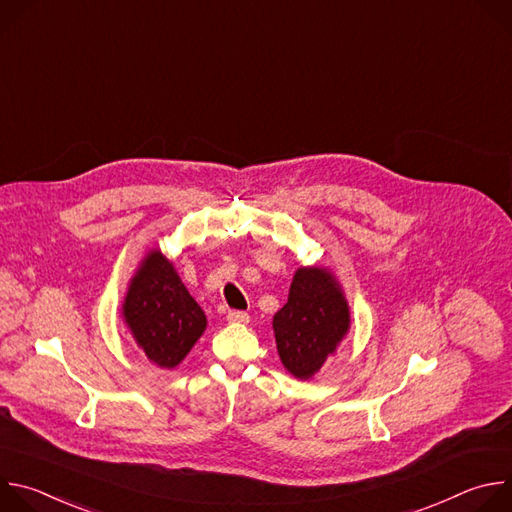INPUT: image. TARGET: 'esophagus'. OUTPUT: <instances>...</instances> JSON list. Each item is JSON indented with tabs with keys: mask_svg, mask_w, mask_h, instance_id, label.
I'll list each match as a JSON object with an SVG mask.
<instances>
[{
	"mask_svg": "<svg viewBox=\"0 0 512 512\" xmlns=\"http://www.w3.org/2000/svg\"><path fill=\"white\" fill-rule=\"evenodd\" d=\"M227 320H229V322H235V324H245V322H249V314H247V312H241V310H231V312L227 314Z\"/></svg>",
	"mask_w": 512,
	"mask_h": 512,
	"instance_id": "esophagus-1",
	"label": "esophagus"
}]
</instances>
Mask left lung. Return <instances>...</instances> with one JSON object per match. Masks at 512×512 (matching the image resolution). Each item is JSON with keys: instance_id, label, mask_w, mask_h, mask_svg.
Listing matches in <instances>:
<instances>
[{"instance_id": "8db88e82", "label": "left lung", "mask_w": 512, "mask_h": 512, "mask_svg": "<svg viewBox=\"0 0 512 512\" xmlns=\"http://www.w3.org/2000/svg\"><path fill=\"white\" fill-rule=\"evenodd\" d=\"M348 306L326 269L302 267L273 330L283 367L298 379L312 377L348 330Z\"/></svg>"}]
</instances>
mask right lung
Here are the masks:
<instances>
[{"label": "right lung", "instance_id": "obj_1", "mask_svg": "<svg viewBox=\"0 0 512 512\" xmlns=\"http://www.w3.org/2000/svg\"><path fill=\"white\" fill-rule=\"evenodd\" d=\"M123 316L139 348L162 369H174L206 326V316L172 263L150 253L131 281Z\"/></svg>", "mask_w": 512, "mask_h": 512}]
</instances>
